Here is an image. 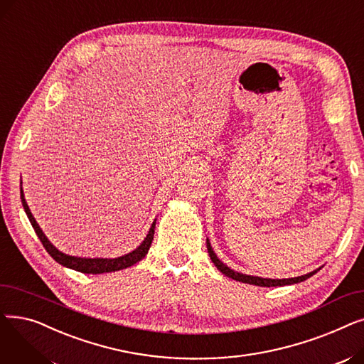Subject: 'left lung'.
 <instances>
[{
	"instance_id": "8db88e82",
	"label": "left lung",
	"mask_w": 364,
	"mask_h": 364,
	"mask_svg": "<svg viewBox=\"0 0 364 364\" xmlns=\"http://www.w3.org/2000/svg\"><path fill=\"white\" fill-rule=\"evenodd\" d=\"M21 193H22V188H21ZM206 247H208V254L209 257H211V261L214 262V265L217 267V269L225 274L227 277H230L236 282H242V283H250V284H255V286H264V288H272V286H284V284H294V283H299V282H304L307 280L309 277H311L313 274H316L318 270H314L309 274H304V276H299V277H292V279H262V277H255V276H246V274H242V273H236L235 270L228 269L227 265H224L215 255V252L213 251V246L211 243H209V240H206Z\"/></svg>"
}]
</instances>
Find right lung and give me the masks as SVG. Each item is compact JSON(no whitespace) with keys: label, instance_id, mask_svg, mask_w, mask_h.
Listing matches in <instances>:
<instances>
[{"label":"right lung","instance_id":"right-lung-1","mask_svg":"<svg viewBox=\"0 0 364 364\" xmlns=\"http://www.w3.org/2000/svg\"><path fill=\"white\" fill-rule=\"evenodd\" d=\"M22 203L25 208V213L33 227V230L36 233V236L40 237L41 243L44 245L46 251L57 261L59 264L68 267V269L76 270V272H81V273H87V274H102V273H112V272H118V270H124L127 267H131L136 262H139L140 259H143L149 251V247L151 245L153 240V235H155V221H153L150 230L146 236V239L143 240V243L137 247L136 251H132L124 257L119 258H113V259H107V258H78V257H70L66 255L60 251H57L55 247L48 242V239L46 237V235L43 233V230L40 228V225L36 224L35 218L31 214V209L23 198L22 193Z\"/></svg>","mask_w":364,"mask_h":364}]
</instances>
